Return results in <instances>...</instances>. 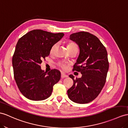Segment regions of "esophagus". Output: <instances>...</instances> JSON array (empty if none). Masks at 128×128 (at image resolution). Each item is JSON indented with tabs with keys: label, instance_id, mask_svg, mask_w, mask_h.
<instances>
[{
	"label": "esophagus",
	"instance_id": "34e87169",
	"mask_svg": "<svg viewBox=\"0 0 128 128\" xmlns=\"http://www.w3.org/2000/svg\"><path fill=\"white\" fill-rule=\"evenodd\" d=\"M61 76L62 78H67L68 76H67V75L63 73H62L61 75Z\"/></svg>",
	"mask_w": 128,
	"mask_h": 128
}]
</instances>
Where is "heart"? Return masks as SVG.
<instances>
[{"label":"heart","instance_id":"obj_1","mask_svg":"<svg viewBox=\"0 0 128 128\" xmlns=\"http://www.w3.org/2000/svg\"><path fill=\"white\" fill-rule=\"evenodd\" d=\"M56 46H57L56 43L52 46L50 48V52L51 54L53 53V52H54L55 48H56ZM78 48V46L76 44V43H73V42H70V43H68V44H67V49L68 50L70 49H72V48ZM58 65L59 67L61 68V69H62L64 70H66L67 69V64L64 62H62V61L59 62L58 64Z\"/></svg>","mask_w":128,"mask_h":128}]
</instances>
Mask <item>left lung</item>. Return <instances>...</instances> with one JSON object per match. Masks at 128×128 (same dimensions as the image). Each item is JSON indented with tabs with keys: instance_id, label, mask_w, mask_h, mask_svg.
Returning a JSON list of instances; mask_svg holds the SVG:
<instances>
[{
	"instance_id": "1",
	"label": "left lung",
	"mask_w": 128,
	"mask_h": 128,
	"mask_svg": "<svg viewBox=\"0 0 128 128\" xmlns=\"http://www.w3.org/2000/svg\"><path fill=\"white\" fill-rule=\"evenodd\" d=\"M70 39L79 46L80 53L73 70L82 74L74 78L67 94L72 101L86 104L97 97L106 82L109 64L108 52L100 40L92 34L81 32L71 34Z\"/></svg>"
}]
</instances>
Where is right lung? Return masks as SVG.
<instances>
[{
	"instance_id": "add662e5",
	"label": "right lung",
	"mask_w": 128,
	"mask_h": 128,
	"mask_svg": "<svg viewBox=\"0 0 128 128\" xmlns=\"http://www.w3.org/2000/svg\"><path fill=\"white\" fill-rule=\"evenodd\" d=\"M64 34H54L36 29L30 31L18 40L12 58L14 80L20 92L32 100H43L51 96L53 86L61 78L58 70L49 72L40 64L50 54L52 45Z\"/></svg>"
}]
</instances>
